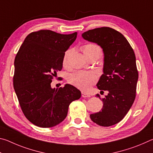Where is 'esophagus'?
I'll return each mask as SVG.
<instances>
[{
	"label": "esophagus",
	"mask_w": 153,
	"mask_h": 153,
	"mask_svg": "<svg viewBox=\"0 0 153 153\" xmlns=\"http://www.w3.org/2000/svg\"><path fill=\"white\" fill-rule=\"evenodd\" d=\"M82 97H84V98H89V97H90V95L88 94L87 93H85L84 92H82Z\"/></svg>",
	"instance_id": "esophagus-1"
}]
</instances>
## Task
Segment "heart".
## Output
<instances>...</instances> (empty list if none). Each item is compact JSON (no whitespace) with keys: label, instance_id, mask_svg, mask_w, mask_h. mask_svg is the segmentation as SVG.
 Returning a JSON list of instances; mask_svg holds the SVG:
<instances>
[{"label":"heart","instance_id":"b5f03b06","mask_svg":"<svg viewBox=\"0 0 153 153\" xmlns=\"http://www.w3.org/2000/svg\"><path fill=\"white\" fill-rule=\"evenodd\" d=\"M82 51L86 57L94 55L100 56L101 55L100 48L97 45L92 43H89L84 45L82 47ZM70 53L71 50H67L64 54L63 59V64L64 66H66L67 65ZM97 75L92 71H76L71 74L68 78V81L70 84L84 91L89 90L90 88L97 82Z\"/></svg>","mask_w":153,"mask_h":153}]
</instances>
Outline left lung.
Returning <instances> with one entry per match:
<instances>
[{"label": "left lung", "mask_w": 153, "mask_h": 153, "mask_svg": "<svg viewBox=\"0 0 153 153\" xmlns=\"http://www.w3.org/2000/svg\"><path fill=\"white\" fill-rule=\"evenodd\" d=\"M84 39L97 43L104 53L103 74L97 86L107 90L102 98V110L90 115L93 122L108 127L120 122L130 109L136 98L138 72L133 48L122 33L108 27L90 30ZM97 97H100L97 94Z\"/></svg>", "instance_id": "8db88e82"}]
</instances>
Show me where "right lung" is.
<instances>
[{
    "label": "right lung",
    "instance_id": "add662e5",
    "mask_svg": "<svg viewBox=\"0 0 153 153\" xmlns=\"http://www.w3.org/2000/svg\"><path fill=\"white\" fill-rule=\"evenodd\" d=\"M77 33L61 34L49 30L32 32L15 56V91L25 117L36 126L58 125L67 117L70 103L81 97V92L72 85L56 89L51 86Z\"/></svg>",
    "mask_w": 153,
    "mask_h": 153
}]
</instances>
